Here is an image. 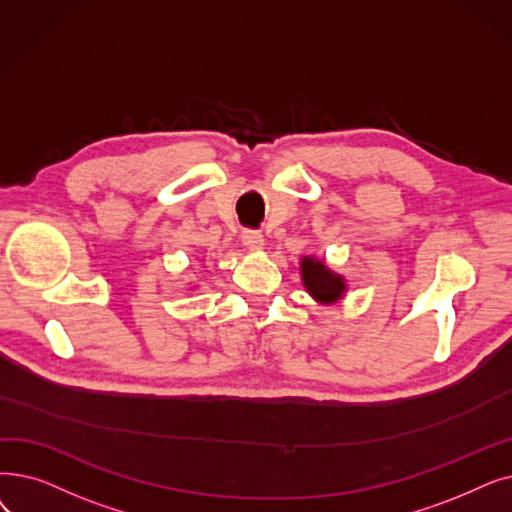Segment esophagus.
<instances>
[{"mask_svg":"<svg viewBox=\"0 0 512 512\" xmlns=\"http://www.w3.org/2000/svg\"><path fill=\"white\" fill-rule=\"evenodd\" d=\"M242 242L247 244L251 251H261L265 247V238L261 232H244Z\"/></svg>","mask_w":512,"mask_h":512,"instance_id":"esophagus-1","label":"esophagus"}]
</instances>
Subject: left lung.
Segmentation results:
<instances>
[{"label":"left lung","mask_w":512,"mask_h":512,"mask_svg":"<svg viewBox=\"0 0 512 512\" xmlns=\"http://www.w3.org/2000/svg\"><path fill=\"white\" fill-rule=\"evenodd\" d=\"M299 274L307 295L318 305H337L349 288L347 278L316 255H303L299 259Z\"/></svg>","instance_id":"8db88e82"}]
</instances>
